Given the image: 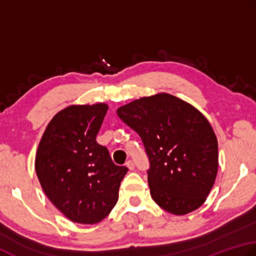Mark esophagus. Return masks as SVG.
I'll list each match as a JSON object with an SVG mask.
<instances>
[{
  "label": "esophagus",
  "instance_id": "1",
  "mask_svg": "<svg viewBox=\"0 0 256 256\" xmlns=\"http://www.w3.org/2000/svg\"><path fill=\"white\" fill-rule=\"evenodd\" d=\"M126 166L129 169V170H134V164L132 162V160H128L126 162Z\"/></svg>",
  "mask_w": 256,
  "mask_h": 256
}]
</instances>
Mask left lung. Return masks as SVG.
<instances>
[{"mask_svg": "<svg viewBox=\"0 0 256 256\" xmlns=\"http://www.w3.org/2000/svg\"><path fill=\"white\" fill-rule=\"evenodd\" d=\"M117 114L142 140L152 200L174 216L200 208L218 166L216 136L208 119L166 92L136 99L119 107Z\"/></svg>", "mask_w": 256, "mask_h": 256, "instance_id": "8db88e82", "label": "left lung"}]
</instances>
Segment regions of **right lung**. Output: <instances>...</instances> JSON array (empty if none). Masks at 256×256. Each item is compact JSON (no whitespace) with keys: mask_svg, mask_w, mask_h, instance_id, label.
Returning a JSON list of instances; mask_svg holds the SVG:
<instances>
[{"mask_svg":"<svg viewBox=\"0 0 256 256\" xmlns=\"http://www.w3.org/2000/svg\"><path fill=\"white\" fill-rule=\"evenodd\" d=\"M107 110L104 102L62 109L48 124L36 152L35 170L45 194L75 223L104 220L116 206L128 171L96 142Z\"/></svg>","mask_w":256,"mask_h":256,"instance_id":"add662e5","label":"right lung"}]
</instances>
